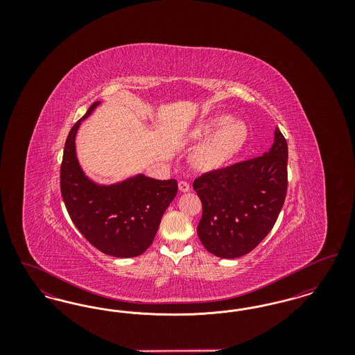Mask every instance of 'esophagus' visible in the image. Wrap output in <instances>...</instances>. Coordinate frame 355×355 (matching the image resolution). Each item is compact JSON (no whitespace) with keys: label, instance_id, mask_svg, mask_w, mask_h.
I'll list each match as a JSON object with an SVG mask.
<instances>
[{"label":"esophagus","instance_id":"esophagus-1","mask_svg":"<svg viewBox=\"0 0 355 355\" xmlns=\"http://www.w3.org/2000/svg\"><path fill=\"white\" fill-rule=\"evenodd\" d=\"M178 187H180V190L184 191V193L190 190V185H189V182H186V181H180V182H178Z\"/></svg>","mask_w":355,"mask_h":355}]
</instances>
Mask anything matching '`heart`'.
<instances>
[{"label": "heart", "instance_id": "heart-1", "mask_svg": "<svg viewBox=\"0 0 355 355\" xmlns=\"http://www.w3.org/2000/svg\"><path fill=\"white\" fill-rule=\"evenodd\" d=\"M200 133L213 135L197 155L198 166L210 170L223 166L242 150L249 130L245 122L222 114L207 121Z\"/></svg>", "mask_w": 355, "mask_h": 355}]
</instances>
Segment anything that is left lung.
<instances>
[{"instance_id": "left-lung-1", "label": "left lung", "mask_w": 355, "mask_h": 355, "mask_svg": "<svg viewBox=\"0 0 355 355\" xmlns=\"http://www.w3.org/2000/svg\"><path fill=\"white\" fill-rule=\"evenodd\" d=\"M202 202L197 234L205 249L220 258L250 253L270 233L285 203L287 142L275 130L270 150L194 180Z\"/></svg>"}]
</instances>
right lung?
Instances as JSON below:
<instances>
[{
  "mask_svg": "<svg viewBox=\"0 0 355 355\" xmlns=\"http://www.w3.org/2000/svg\"><path fill=\"white\" fill-rule=\"evenodd\" d=\"M100 102H94L69 132L60 184L69 216L80 233L102 253L130 258L144 253L178 191L175 180L159 181L142 174L112 186L85 177L76 157V133Z\"/></svg>",
  "mask_w": 355,
  "mask_h": 355,
  "instance_id": "add662e5",
  "label": "right lung"
}]
</instances>
